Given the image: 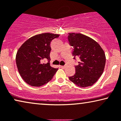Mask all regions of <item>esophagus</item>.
<instances>
[{
    "instance_id": "34e87169",
    "label": "esophagus",
    "mask_w": 121,
    "mask_h": 121,
    "mask_svg": "<svg viewBox=\"0 0 121 121\" xmlns=\"http://www.w3.org/2000/svg\"><path fill=\"white\" fill-rule=\"evenodd\" d=\"M61 68H62V69H65L66 67V66H61Z\"/></svg>"
}]
</instances>
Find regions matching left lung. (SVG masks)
<instances>
[{
	"label": "left lung",
	"mask_w": 121,
	"mask_h": 121,
	"mask_svg": "<svg viewBox=\"0 0 121 121\" xmlns=\"http://www.w3.org/2000/svg\"><path fill=\"white\" fill-rule=\"evenodd\" d=\"M68 40L73 47L74 59H79L75 74L69 79L80 87L91 86L103 73L106 62L104 52L96 41L82 34L69 33Z\"/></svg>",
	"instance_id": "obj_1"
}]
</instances>
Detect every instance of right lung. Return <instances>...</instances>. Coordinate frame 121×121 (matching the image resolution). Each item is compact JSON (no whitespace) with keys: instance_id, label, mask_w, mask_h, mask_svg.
Here are the masks:
<instances>
[{"instance_id":"right-lung-1","label":"right lung","mask_w":121,"mask_h":121,"mask_svg":"<svg viewBox=\"0 0 121 121\" xmlns=\"http://www.w3.org/2000/svg\"><path fill=\"white\" fill-rule=\"evenodd\" d=\"M59 35L42 33L29 38L21 46L16 56L18 72L25 82L40 86L51 81L58 69L50 65V43ZM48 60L47 64L43 61Z\"/></svg>"}]
</instances>
